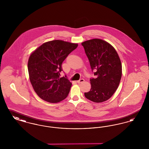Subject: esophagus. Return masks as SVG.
<instances>
[{
    "mask_svg": "<svg viewBox=\"0 0 149 149\" xmlns=\"http://www.w3.org/2000/svg\"><path fill=\"white\" fill-rule=\"evenodd\" d=\"M84 81V79H80V80H79L77 81V83H78V84H80V83H83Z\"/></svg>",
    "mask_w": 149,
    "mask_h": 149,
    "instance_id": "1",
    "label": "esophagus"
}]
</instances>
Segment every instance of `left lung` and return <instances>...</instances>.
I'll list each match as a JSON object with an SVG mask.
<instances>
[{
  "instance_id": "left-lung-1",
  "label": "left lung",
  "mask_w": 149,
  "mask_h": 149,
  "mask_svg": "<svg viewBox=\"0 0 149 149\" xmlns=\"http://www.w3.org/2000/svg\"><path fill=\"white\" fill-rule=\"evenodd\" d=\"M95 78L90 79L91 89L85 97L95 103L109 99L120 83L122 64L113 47L106 41L95 38L81 43Z\"/></svg>"
}]
</instances>
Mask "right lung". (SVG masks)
<instances>
[{"mask_svg":"<svg viewBox=\"0 0 149 149\" xmlns=\"http://www.w3.org/2000/svg\"><path fill=\"white\" fill-rule=\"evenodd\" d=\"M78 45L54 40L44 43L30 55L28 62L29 80L34 91L43 100L58 103L65 99L70 92L71 82L60 78L64 60Z\"/></svg>","mask_w":149,"mask_h":149,"instance_id":"add662e5","label":"right lung"}]
</instances>
